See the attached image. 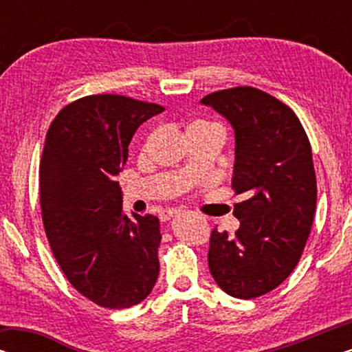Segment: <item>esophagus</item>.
<instances>
[{
	"label": "esophagus",
	"instance_id": "obj_1",
	"mask_svg": "<svg viewBox=\"0 0 352 352\" xmlns=\"http://www.w3.org/2000/svg\"><path fill=\"white\" fill-rule=\"evenodd\" d=\"M177 213V210H175V208H166V210H163L162 213H160V219L162 221H168L170 218H173V216H175Z\"/></svg>",
	"mask_w": 352,
	"mask_h": 352
}]
</instances>
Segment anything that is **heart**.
Segmentation results:
<instances>
[{"label":"heart","instance_id":"b5f03b06","mask_svg":"<svg viewBox=\"0 0 352 352\" xmlns=\"http://www.w3.org/2000/svg\"><path fill=\"white\" fill-rule=\"evenodd\" d=\"M189 131H219L223 133V128L218 123L206 122V120H194L187 124V133Z\"/></svg>","mask_w":352,"mask_h":352}]
</instances>
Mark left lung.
Segmentation results:
<instances>
[{
    "label": "left lung",
    "mask_w": 352,
    "mask_h": 352,
    "mask_svg": "<svg viewBox=\"0 0 352 352\" xmlns=\"http://www.w3.org/2000/svg\"><path fill=\"white\" fill-rule=\"evenodd\" d=\"M235 131L232 189L240 228L211 230L208 266L234 298L252 300L280 285L300 261L314 221L317 181L309 139L296 113L252 86L201 99Z\"/></svg>",
    "instance_id": "8db88e82"
}]
</instances>
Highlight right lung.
<instances>
[{
    "instance_id": "1",
    "label": "right lung",
    "mask_w": 352,
    "mask_h": 352,
    "mask_svg": "<svg viewBox=\"0 0 352 352\" xmlns=\"http://www.w3.org/2000/svg\"><path fill=\"white\" fill-rule=\"evenodd\" d=\"M160 112L126 96H86L65 105L46 133L40 206L47 242L72 287L107 309L146 300L160 271L158 218L129 219L115 181L139 124Z\"/></svg>"
}]
</instances>
